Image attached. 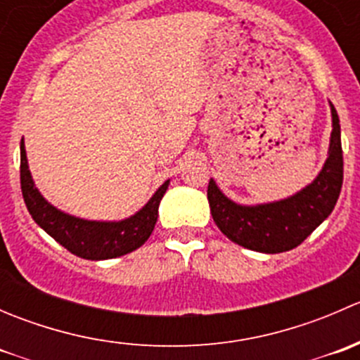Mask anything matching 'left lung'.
Returning <instances> with one entry per match:
<instances>
[{
    "label": "left lung",
    "instance_id": "1",
    "mask_svg": "<svg viewBox=\"0 0 360 360\" xmlns=\"http://www.w3.org/2000/svg\"><path fill=\"white\" fill-rule=\"evenodd\" d=\"M333 132L328 160L310 184L277 202L242 205L209 181L207 198L214 223L235 244L256 252L277 254L301 244L335 209L343 184V151L338 112L331 103Z\"/></svg>",
    "mask_w": 360,
    "mask_h": 360
}]
</instances>
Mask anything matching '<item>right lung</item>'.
Wrapping results in <instances>:
<instances>
[{"instance_id":"right-lung-1","label":"right lung","mask_w":360,"mask_h":360,"mask_svg":"<svg viewBox=\"0 0 360 360\" xmlns=\"http://www.w3.org/2000/svg\"><path fill=\"white\" fill-rule=\"evenodd\" d=\"M169 183L170 179H167L134 216L122 221L83 219L63 212L39 193L29 170L24 141L20 143V188L29 214L50 237L83 259H111L141 248L157 224L160 200L165 195Z\"/></svg>"}]
</instances>
